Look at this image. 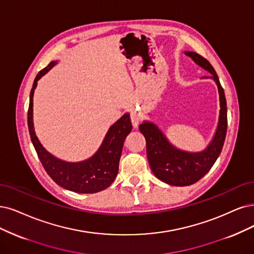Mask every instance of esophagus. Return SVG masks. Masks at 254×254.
<instances>
[{"mask_svg": "<svg viewBox=\"0 0 254 254\" xmlns=\"http://www.w3.org/2000/svg\"><path fill=\"white\" fill-rule=\"evenodd\" d=\"M130 121H132V125L134 127H137L140 121V114L136 111H130Z\"/></svg>", "mask_w": 254, "mask_h": 254, "instance_id": "obj_1", "label": "esophagus"}]
</instances>
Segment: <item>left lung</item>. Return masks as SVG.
Returning a JSON list of instances; mask_svg holds the SVG:
<instances>
[{
	"instance_id": "left-lung-1",
	"label": "left lung",
	"mask_w": 254,
	"mask_h": 254,
	"mask_svg": "<svg viewBox=\"0 0 254 254\" xmlns=\"http://www.w3.org/2000/svg\"><path fill=\"white\" fill-rule=\"evenodd\" d=\"M185 54L211 74V76L203 78H211L217 83L221 109L217 130L211 142L204 151L198 153L177 148L152 122L144 121L139 126L140 132L146 141V155L152 172L159 180L174 186L191 185L210 171L222 152L227 132V103L217 72L210 63L200 54L191 51H185Z\"/></svg>"
}]
</instances>
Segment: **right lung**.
Returning a JSON list of instances; mask_svg holds the SVG:
<instances>
[{"label":"right lung","instance_id":"obj_1","mask_svg":"<svg viewBox=\"0 0 254 254\" xmlns=\"http://www.w3.org/2000/svg\"><path fill=\"white\" fill-rule=\"evenodd\" d=\"M56 62H51L36 75L30 92L29 109H28V127L37 156L52 180L74 192L94 193L109 187L118 174L119 160L127 136L132 130L129 114L126 113L113 125L103 139L98 151L91 158L80 162H65L54 157L41 144L33 127V94L37 80L51 70Z\"/></svg>","mask_w":254,"mask_h":254}]
</instances>
